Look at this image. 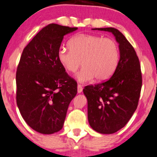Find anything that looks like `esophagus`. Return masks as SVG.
I'll list each match as a JSON object with an SVG mask.
<instances>
[{"label": "esophagus", "mask_w": 157, "mask_h": 157, "mask_svg": "<svg viewBox=\"0 0 157 157\" xmlns=\"http://www.w3.org/2000/svg\"><path fill=\"white\" fill-rule=\"evenodd\" d=\"M77 89H78V94H80V93H82V90H83V87H82V85H79V84H78V85H77Z\"/></svg>", "instance_id": "esophagus-1"}]
</instances>
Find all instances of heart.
Masks as SVG:
<instances>
[{
	"mask_svg": "<svg viewBox=\"0 0 157 157\" xmlns=\"http://www.w3.org/2000/svg\"><path fill=\"white\" fill-rule=\"evenodd\" d=\"M70 50L61 48L58 52V62L66 71L76 74L80 82L95 79L98 82L107 80L117 69L120 59L119 47L112 38L94 34L79 33L68 43Z\"/></svg>",
	"mask_w": 157,
	"mask_h": 157,
	"instance_id": "obj_1",
	"label": "heart"
}]
</instances>
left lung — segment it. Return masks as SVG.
<instances>
[{
  "instance_id": "8db88e82",
  "label": "left lung",
  "mask_w": 157,
  "mask_h": 157,
  "mask_svg": "<svg viewBox=\"0 0 157 157\" xmlns=\"http://www.w3.org/2000/svg\"><path fill=\"white\" fill-rule=\"evenodd\" d=\"M93 30L111 32L119 43L120 60L112 76L83 90L90 126L102 134H112L127 124L137 109L142 85L141 66L134 48L118 30Z\"/></svg>"
}]
</instances>
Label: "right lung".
<instances>
[{"mask_svg":"<svg viewBox=\"0 0 157 157\" xmlns=\"http://www.w3.org/2000/svg\"><path fill=\"white\" fill-rule=\"evenodd\" d=\"M77 29L49 24L21 54L16 72V102L28 125L42 134L62 129L68 106L77 94V82L57 58L63 36Z\"/></svg>","mask_w":157,"mask_h":157,"instance_id":"obj_1","label":"right lung"}]
</instances>
